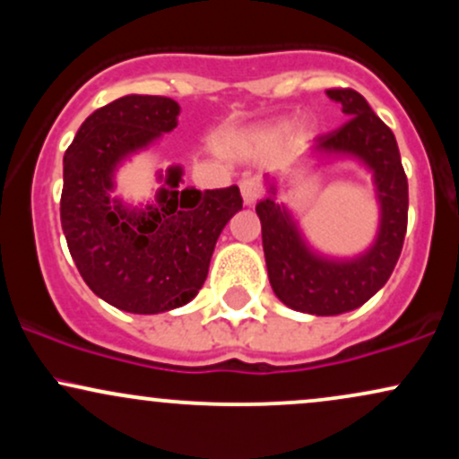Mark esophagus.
I'll list each match as a JSON object with an SVG mask.
<instances>
[{
	"label": "esophagus",
	"mask_w": 459,
	"mask_h": 459,
	"mask_svg": "<svg viewBox=\"0 0 459 459\" xmlns=\"http://www.w3.org/2000/svg\"><path fill=\"white\" fill-rule=\"evenodd\" d=\"M241 198L246 204H255L261 198V183L256 178H244L241 181Z\"/></svg>",
	"instance_id": "34e87169"
}]
</instances>
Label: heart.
Here are the masks:
<instances>
[{"instance_id":"b5f03b06","label":"heart","mask_w":459,"mask_h":459,"mask_svg":"<svg viewBox=\"0 0 459 459\" xmlns=\"http://www.w3.org/2000/svg\"><path fill=\"white\" fill-rule=\"evenodd\" d=\"M289 129H291V125L281 123V125H276V127H272L270 131H267V135H270V138H273V140H278V138H282V135H287Z\"/></svg>"}]
</instances>
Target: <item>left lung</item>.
Returning <instances> with one entry per match:
<instances>
[{
  "instance_id": "8db88e82",
  "label": "left lung",
  "mask_w": 459,
  "mask_h": 459,
  "mask_svg": "<svg viewBox=\"0 0 459 459\" xmlns=\"http://www.w3.org/2000/svg\"><path fill=\"white\" fill-rule=\"evenodd\" d=\"M350 120L313 142L308 160H351L371 175L380 213L373 241L354 256L325 255L304 235L298 215L278 200V177L265 175L267 196L256 203L270 284L284 307L330 317L350 313L386 284L408 226V178L393 131L356 91H325Z\"/></svg>"
}]
</instances>
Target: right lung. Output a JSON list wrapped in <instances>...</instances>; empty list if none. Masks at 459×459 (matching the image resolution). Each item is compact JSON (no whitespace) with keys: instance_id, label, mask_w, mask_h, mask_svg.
I'll list each match as a JSON object with an SVG mask.
<instances>
[{"instance_id":"add662e5","label":"right lung","mask_w":459,"mask_h":459,"mask_svg":"<svg viewBox=\"0 0 459 459\" xmlns=\"http://www.w3.org/2000/svg\"><path fill=\"white\" fill-rule=\"evenodd\" d=\"M178 103L127 94L83 120L65 152L60 220L68 250L94 296L135 315L192 302L207 278L218 237L237 212L239 187H183V168L157 170L155 196H116L131 157L177 127Z\"/></svg>"}]
</instances>
